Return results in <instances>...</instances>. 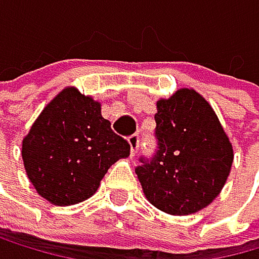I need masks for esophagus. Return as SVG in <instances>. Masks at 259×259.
Listing matches in <instances>:
<instances>
[{
	"mask_svg": "<svg viewBox=\"0 0 259 259\" xmlns=\"http://www.w3.org/2000/svg\"><path fill=\"white\" fill-rule=\"evenodd\" d=\"M128 144H130V152L131 155H135L139 149V136L138 135H133L128 138Z\"/></svg>",
	"mask_w": 259,
	"mask_h": 259,
	"instance_id": "obj_1",
	"label": "esophagus"
}]
</instances>
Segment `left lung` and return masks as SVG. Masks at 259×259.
Here are the masks:
<instances>
[{"label":"left lung","mask_w":259,"mask_h":259,"mask_svg":"<svg viewBox=\"0 0 259 259\" xmlns=\"http://www.w3.org/2000/svg\"><path fill=\"white\" fill-rule=\"evenodd\" d=\"M155 123L157 151L136 167L144 195L167 214L198 212L227 182L232 143L209 102L193 89L157 100Z\"/></svg>","instance_id":"8db88e82"}]
</instances>
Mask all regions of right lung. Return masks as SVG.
<instances>
[{
    "instance_id": "1",
    "label": "right lung",
    "mask_w": 259,
    "mask_h": 259,
    "mask_svg": "<svg viewBox=\"0 0 259 259\" xmlns=\"http://www.w3.org/2000/svg\"><path fill=\"white\" fill-rule=\"evenodd\" d=\"M130 144L102 116L100 104L66 87L48 104L22 139V160L37 193L55 206L91 198Z\"/></svg>"
}]
</instances>
